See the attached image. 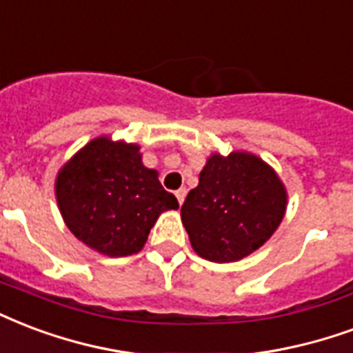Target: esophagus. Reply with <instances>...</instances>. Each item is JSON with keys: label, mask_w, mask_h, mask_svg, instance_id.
<instances>
[{"label": "esophagus", "mask_w": 353, "mask_h": 353, "mask_svg": "<svg viewBox=\"0 0 353 353\" xmlns=\"http://www.w3.org/2000/svg\"><path fill=\"white\" fill-rule=\"evenodd\" d=\"M174 195H176V199H179L180 205H182V203H184V199H186V188H180V190H176Z\"/></svg>", "instance_id": "esophagus-1"}]
</instances>
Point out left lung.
<instances>
[{
  "mask_svg": "<svg viewBox=\"0 0 353 353\" xmlns=\"http://www.w3.org/2000/svg\"><path fill=\"white\" fill-rule=\"evenodd\" d=\"M285 208L287 192L274 169L256 156L232 152L208 158L180 216L199 256L234 262L274 234Z\"/></svg>",
  "mask_w": 353,
  "mask_h": 353,
  "instance_id": "8db88e82",
  "label": "left lung"
}]
</instances>
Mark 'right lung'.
Returning <instances> with one entry per match:
<instances>
[{
	"instance_id": "1",
	"label": "right lung",
	"mask_w": 353,
	"mask_h": 353,
	"mask_svg": "<svg viewBox=\"0 0 353 353\" xmlns=\"http://www.w3.org/2000/svg\"><path fill=\"white\" fill-rule=\"evenodd\" d=\"M61 216L74 236L108 256L141 251L161 212L179 201L141 163L137 145L98 137L57 174Z\"/></svg>"
}]
</instances>
